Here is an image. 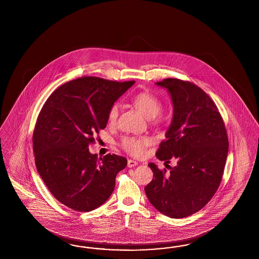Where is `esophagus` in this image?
Instances as JSON below:
<instances>
[{"label":"esophagus","instance_id":"1","mask_svg":"<svg viewBox=\"0 0 259 259\" xmlns=\"http://www.w3.org/2000/svg\"><path fill=\"white\" fill-rule=\"evenodd\" d=\"M139 164L137 161H135V160H132V159H129L128 160V162H127V166L129 167V168H132V167H136L137 165Z\"/></svg>","mask_w":259,"mask_h":259}]
</instances>
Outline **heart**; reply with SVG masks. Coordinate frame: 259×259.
I'll use <instances>...</instances> for the list:
<instances>
[{"label": "heart", "instance_id": "heart-1", "mask_svg": "<svg viewBox=\"0 0 259 259\" xmlns=\"http://www.w3.org/2000/svg\"><path fill=\"white\" fill-rule=\"evenodd\" d=\"M132 102L134 105L140 110L146 118H155L162 108L161 102L156 96L148 92H141L136 95L132 99ZM118 114V104L112 105L108 113V119L110 122H114L117 119ZM148 144H149V140L145 137H139V138L127 137L121 141V145L123 149L136 157L141 156L144 152L145 147Z\"/></svg>", "mask_w": 259, "mask_h": 259}]
</instances>
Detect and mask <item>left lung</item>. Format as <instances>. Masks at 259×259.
Instances as JSON below:
<instances>
[{
    "instance_id": "1",
    "label": "left lung",
    "mask_w": 259,
    "mask_h": 259,
    "mask_svg": "<svg viewBox=\"0 0 259 259\" xmlns=\"http://www.w3.org/2000/svg\"><path fill=\"white\" fill-rule=\"evenodd\" d=\"M167 89L172 104L171 124L157 150L170 171L148 166L153 181L144 188L158 212L171 219L189 217L202 209L220 187L227 159L229 141L220 113L201 88L178 78L156 82Z\"/></svg>"
}]
</instances>
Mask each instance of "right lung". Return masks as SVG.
Segmentation results:
<instances>
[{
  "label": "right lung",
  "mask_w": 259,
  "mask_h": 259,
  "mask_svg": "<svg viewBox=\"0 0 259 259\" xmlns=\"http://www.w3.org/2000/svg\"><path fill=\"white\" fill-rule=\"evenodd\" d=\"M134 83L76 78L55 90L40 110L33 133L35 163L50 193L68 208L90 212L112 195L127 159L110 154L98 159L88 147L107 125L112 105Z\"/></svg>",
  "instance_id": "obj_1"
}]
</instances>
